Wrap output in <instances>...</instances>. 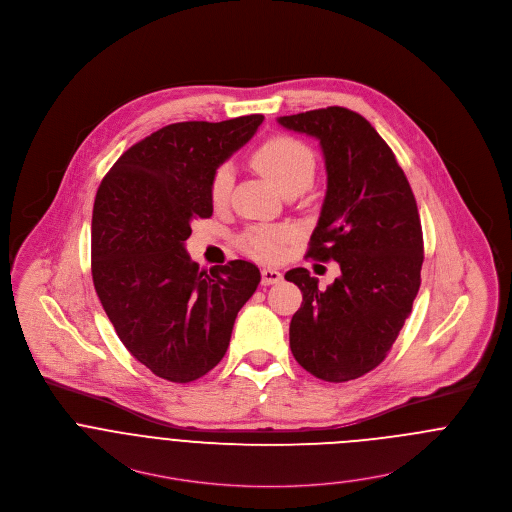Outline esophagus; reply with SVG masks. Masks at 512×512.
<instances>
[{"label": "esophagus", "mask_w": 512, "mask_h": 512, "mask_svg": "<svg viewBox=\"0 0 512 512\" xmlns=\"http://www.w3.org/2000/svg\"><path fill=\"white\" fill-rule=\"evenodd\" d=\"M281 281V272H278L276 268H264L262 270V283L264 285H272V283H278Z\"/></svg>", "instance_id": "34e87169"}]
</instances>
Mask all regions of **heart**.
Listing matches in <instances>:
<instances>
[{
  "label": "heart",
  "instance_id": "1",
  "mask_svg": "<svg viewBox=\"0 0 512 512\" xmlns=\"http://www.w3.org/2000/svg\"><path fill=\"white\" fill-rule=\"evenodd\" d=\"M252 166L279 191L291 187H307L317 170L313 150L295 137L276 135L262 142L252 152ZM233 187V172L229 166H219L211 178V201L221 205L227 201ZM289 238V231L283 227H252L240 236V246L256 258L276 260L281 254L283 242Z\"/></svg>",
  "mask_w": 512,
  "mask_h": 512
}]
</instances>
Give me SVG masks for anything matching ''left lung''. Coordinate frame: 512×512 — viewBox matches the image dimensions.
<instances>
[{"label": "left lung", "instance_id": "1", "mask_svg": "<svg viewBox=\"0 0 512 512\" xmlns=\"http://www.w3.org/2000/svg\"><path fill=\"white\" fill-rule=\"evenodd\" d=\"M278 123L321 142L326 195L307 256L340 266L326 289L305 268L285 274L303 293L289 346L315 377L350 381L385 360L411 315L424 260L417 201L393 150L360 113L334 105Z\"/></svg>", "mask_w": 512, "mask_h": 512}]
</instances>
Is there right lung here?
I'll return each mask as SVG.
<instances>
[{"label":"right lung","instance_id":"right-lung-1","mask_svg":"<svg viewBox=\"0 0 512 512\" xmlns=\"http://www.w3.org/2000/svg\"><path fill=\"white\" fill-rule=\"evenodd\" d=\"M264 115L186 121L133 144L97 189L92 276L125 348L150 372L189 383L225 356L234 319L260 270L231 260L199 270L186 250L195 219L213 215L211 178Z\"/></svg>","mask_w":512,"mask_h":512}]
</instances>
